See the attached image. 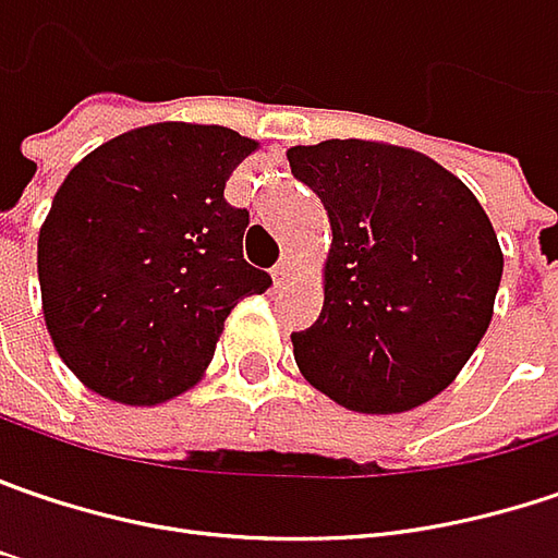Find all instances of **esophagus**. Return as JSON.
Segmentation results:
<instances>
[{
  "label": "esophagus",
  "instance_id": "obj_1",
  "mask_svg": "<svg viewBox=\"0 0 558 558\" xmlns=\"http://www.w3.org/2000/svg\"><path fill=\"white\" fill-rule=\"evenodd\" d=\"M293 275H296V262H293V258H287V255L280 258L278 265H275V271H271L275 283H287Z\"/></svg>",
  "mask_w": 558,
  "mask_h": 558
}]
</instances>
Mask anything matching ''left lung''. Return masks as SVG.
Listing matches in <instances>:
<instances>
[{"mask_svg":"<svg viewBox=\"0 0 558 558\" xmlns=\"http://www.w3.org/2000/svg\"><path fill=\"white\" fill-rule=\"evenodd\" d=\"M331 223L325 306L290 335L300 373L356 413L433 401L489 328L502 248L474 192L420 150L331 138L287 150Z\"/></svg>","mask_w":558,"mask_h":558,"instance_id":"obj_1","label":"left lung"}]
</instances>
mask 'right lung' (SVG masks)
Wrapping results in <instances>:
<instances>
[{"instance_id":"1","label":"right lung","mask_w":558,"mask_h":558,"mask_svg":"<svg viewBox=\"0 0 558 558\" xmlns=\"http://www.w3.org/2000/svg\"><path fill=\"white\" fill-rule=\"evenodd\" d=\"M258 142L157 122L90 150L37 240L44 318L62 363L110 401L150 408L205 376L233 306L271 287L243 258L227 180Z\"/></svg>"}]
</instances>
